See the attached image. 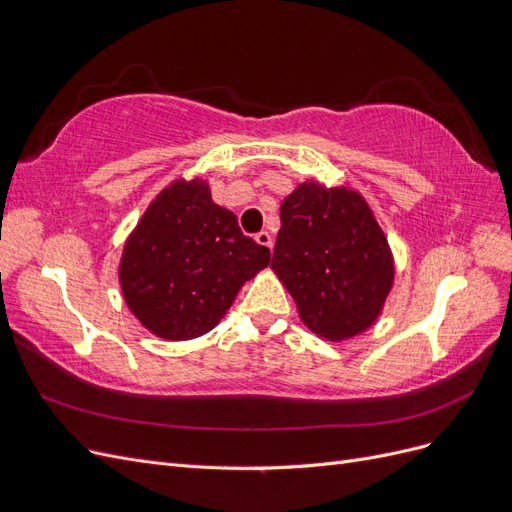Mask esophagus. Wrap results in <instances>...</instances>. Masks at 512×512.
Returning <instances> with one entry per match:
<instances>
[{
	"mask_svg": "<svg viewBox=\"0 0 512 512\" xmlns=\"http://www.w3.org/2000/svg\"><path fill=\"white\" fill-rule=\"evenodd\" d=\"M256 243L262 245V247H269V250H271V247H273V237L269 235L267 230H262V232H258V235H256Z\"/></svg>",
	"mask_w": 512,
	"mask_h": 512,
	"instance_id": "34e87169",
	"label": "esophagus"
}]
</instances>
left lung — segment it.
<instances>
[{
  "instance_id": "left-lung-1",
  "label": "left lung",
  "mask_w": 512,
  "mask_h": 512,
  "mask_svg": "<svg viewBox=\"0 0 512 512\" xmlns=\"http://www.w3.org/2000/svg\"><path fill=\"white\" fill-rule=\"evenodd\" d=\"M280 220L271 269L305 327L327 342L374 327L395 284V258L363 194L309 179L282 200Z\"/></svg>"
}]
</instances>
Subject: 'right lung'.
Masks as SVG:
<instances>
[{
  "instance_id": "add662e5",
  "label": "right lung",
  "mask_w": 512,
  "mask_h": 512,
  "mask_svg": "<svg viewBox=\"0 0 512 512\" xmlns=\"http://www.w3.org/2000/svg\"><path fill=\"white\" fill-rule=\"evenodd\" d=\"M269 260V247L213 203L209 181L181 177L151 200L123 243L117 273L123 301L149 333L188 342L218 327Z\"/></svg>"
}]
</instances>
